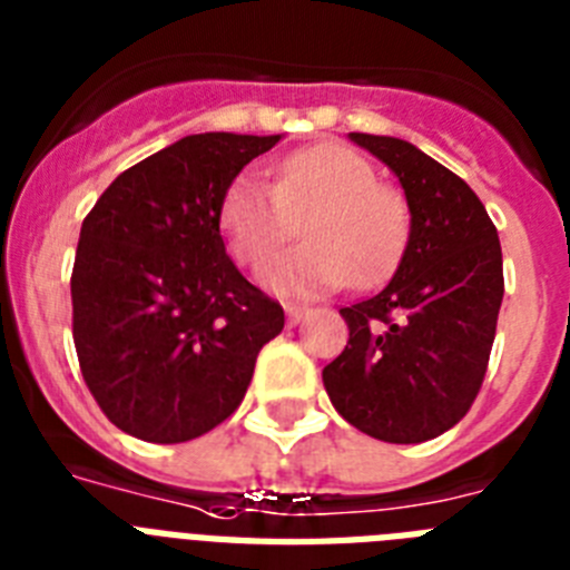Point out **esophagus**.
<instances>
[{
	"mask_svg": "<svg viewBox=\"0 0 570 570\" xmlns=\"http://www.w3.org/2000/svg\"><path fill=\"white\" fill-rule=\"evenodd\" d=\"M285 314H288V323H291V326H296L299 320L308 317V308H305V305L288 303V305H285Z\"/></svg>",
	"mask_w": 570,
	"mask_h": 570,
	"instance_id": "obj_1",
	"label": "esophagus"
}]
</instances>
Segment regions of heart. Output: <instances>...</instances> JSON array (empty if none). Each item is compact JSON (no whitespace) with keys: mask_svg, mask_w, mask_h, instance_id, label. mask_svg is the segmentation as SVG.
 I'll list each match as a JSON object with an SVG mask.
<instances>
[{"mask_svg":"<svg viewBox=\"0 0 570 570\" xmlns=\"http://www.w3.org/2000/svg\"><path fill=\"white\" fill-rule=\"evenodd\" d=\"M294 217L306 219L309 247L262 271L279 294L375 285L396 267L411 227L402 195L381 186L370 159L337 142L288 154L276 166V186L238 174L220 197V229L242 265L269 262L289 240Z\"/></svg>","mask_w":570,"mask_h":570,"instance_id":"b5f03b06","label":"heart"}]
</instances>
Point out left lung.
I'll list each match as a JSON object with an SVG mask.
<instances>
[{"label":"left lung","mask_w":570,"mask_h":570,"mask_svg":"<svg viewBox=\"0 0 570 570\" xmlns=\"http://www.w3.org/2000/svg\"><path fill=\"white\" fill-rule=\"evenodd\" d=\"M396 174L411 233L393 279L341 308L350 341L323 370L343 420L384 443L458 425L487 375L504 299L495 224L469 183L396 136L350 134Z\"/></svg>","instance_id":"8db88e82"}]
</instances>
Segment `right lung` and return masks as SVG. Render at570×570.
Wrapping results in <instances>:
<instances>
[{
    "label": "right lung",
    "instance_id": "1",
    "mask_svg": "<svg viewBox=\"0 0 570 570\" xmlns=\"http://www.w3.org/2000/svg\"><path fill=\"white\" fill-rule=\"evenodd\" d=\"M276 136L195 134L121 171L83 218L72 337L107 420L145 443H186L227 420L285 326L220 235V197Z\"/></svg>",
    "mask_w": 570,
    "mask_h": 570
}]
</instances>
